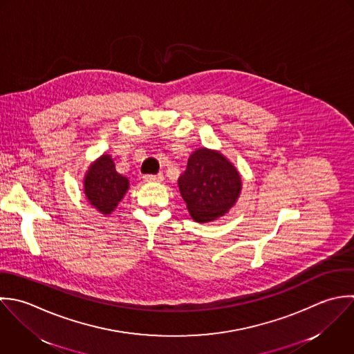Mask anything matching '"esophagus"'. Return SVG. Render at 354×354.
I'll list each match as a JSON object with an SVG mask.
<instances>
[{"mask_svg":"<svg viewBox=\"0 0 354 354\" xmlns=\"http://www.w3.org/2000/svg\"><path fill=\"white\" fill-rule=\"evenodd\" d=\"M143 180L147 182V183H151V182H162V180H164V176H162V174H158V175H145V176H143Z\"/></svg>","mask_w":354,"mask_h":354,"instance_id":"obj_1","label":"esophagus"}]
</instances>
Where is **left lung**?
<instances>
[{
  "label": "left lung",
  "instance_id": "obj_1",
  "mask_svg": "<svg viewBox=\"0 0 354 354\" xmlns=\"http://www.w3.org/2000/svg\"><path fill=\"white\" fill-rule=\"evenodd\" d=\"M178 186L190 216L198 223H208L236 205L243 182L227 157L218 150L200 147L190 154Z\"/></svg>",
  "mask_w": 354,
  "mask_h": 354
}]
</instances>
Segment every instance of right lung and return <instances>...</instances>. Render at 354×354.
<instances>
[{"label": "right lung", "instance_id": "right-lung-1", "mask_svg": "<svg viewBox=\"0 0 354 354\" xmlns=\"http://www.w3.org/2000/svg\"><path fill=\"white\" fill-rule=\"evenodd\" d=\"M82 187L88 203L107 216L117 208L128 192L129 180L115 171L111 156L103 153L89 164L84 175Z\"/></svg>", "mask_w": 354, "mask_h": 354}]
</instances>
